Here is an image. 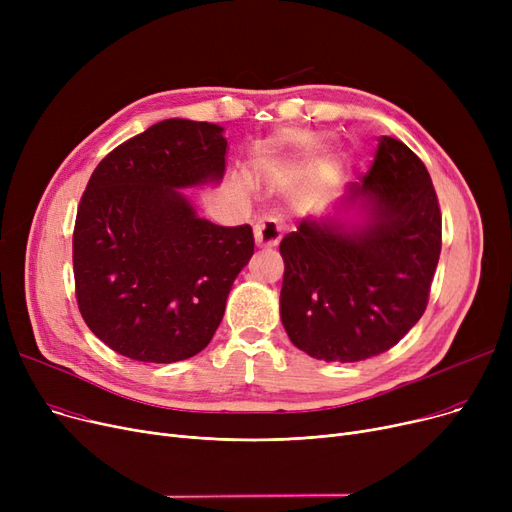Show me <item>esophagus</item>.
I'll return each instance as SVG.
<instances>
[{
  "mask_svg": "<svg viewBox=\"0 0 512 512\" xmlns=\"http://www.w3.org/2000/svg\"><path fill=\"white\" fill-rule=\"evenodd\" d=\"M282 238V228L274 218H263L255 224V245L261 249L276 247Z\"/></svg>",
  "mask_w": 512,
  "mask_h": 512,
  "instance_id": "esophagus-1",
  "label": "esophagus"
}]
</instances>
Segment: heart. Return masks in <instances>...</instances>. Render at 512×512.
<instances>
[{
	"mask_svg": "<svg viewBox=\"0 0 512 512\" xmlns=\"http://www.w3.org/2000/svg\"><path fill=\"white\" fill-rule=\"evenodd\" d=\"M326 139L319 134L307 132H286L284 137L272 145H265L257 151V166L263 170H280L294 161L313 157L324 149Z\"/></svg>",
	"mask_w": 512,
	"mask_h": 512,
	"instance_id": "b5f03b06",
	"label": "heart"
}]
</instances>
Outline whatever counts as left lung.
<instances>
[{
	"label": "left lung",
	"instance_id": "left-lung-1",
	"mask_svg": "<svg viewBox=\"0 0 512 512\" xmlns=\"http://www.w3.org/2000/svg\"><path fill=\"white\" fill-rule=\"evenodd\" d=\"M363 184L280 242V317L313 359L355 363L386 353L427 307L442 215L423 161L382 137Z\"/></svg>",
	"mask_w": 512,
	"mask_h": 512
}]
</instances>
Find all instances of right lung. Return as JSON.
I'll return each mask as SVG.
<instances>
[{"label": "right lung", "instance_id": "right-lung-1", "mask_svg": "<svg viewBox=\"0 0 512 512\" xmlns=\"http://www.w3.org/2000/svg\"><path fill=\"white\" fill-rule=\"evenodd\" d=\"M226 147L222 126L170 118L95 168L72 238L76 301L118 355L184 361L218 330L232 284L253 257V230L211 224L184 191L222 182Z\"/></svg>", "mask_w": 512, "mask_h": 512}]
</instances>
